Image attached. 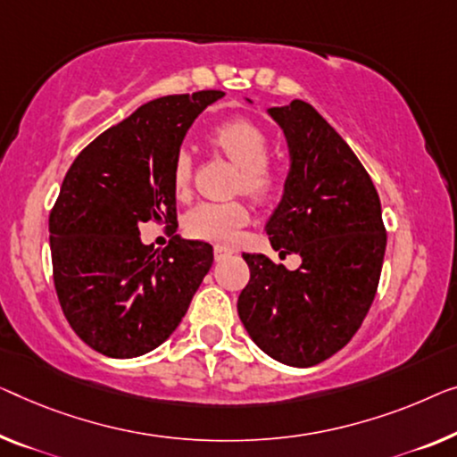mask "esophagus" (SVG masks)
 <instances>
[{"label": "esophagus", "mask_w": 457, "mask_h": 457, "mask_svg": "<svg viewBox=\"0 0 457 457\" xmlns=\"http://www.w3.org/2000/svg\"><path fill=\"white\" fill-rule=\"evenodd\" d=\"M213 254H215V261H223V258L231 254V250L226 248V246H215Z\"/></svg>", "instance_id": "34e87169"}]
</instances>
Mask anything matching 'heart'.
<instances>
[{
	"mask_svg": "<svg viewBox=\"0 0 457 457\" xmlns=\"http://www.w3.org/2000/svg\"><path fill=\"white\" fill-rule=\"evenodd\" d=\"M211 145L237 163L234 187L252 199L267 201L283 185V172L269 155V135L261 125L248 119L220 122L209 133ZM193 155L180 149L172 160V188L179 199H185L193 185ZM250 221V207L244 199L203 201L185 215V231L190 237L205 242L228 244L237 229Z\"/></svg>",
	"mask_w": 457,
	"mask_h": 457,
	"instance_id": "heart-1",
	"label": "heart"
}]
</instances>
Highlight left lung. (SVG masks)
Returning a JSON list of instances; mask_svg holds the SVG:
<instances>
[{
  "label": "left lung",
  "mask_w": 457,
  "mask_h": 457,
  "mask_svg": "<svg viewBox=\"0 0 457 457\" xmlns=\"http://www.w3.org/2000/svg\"><path fill=\"white\" fill-rule=\"evenodd\" d=\"M289 143L291 168L267 234L278 256L242 254L250 281L237 314L252 340L285 365L312 367L355 337L376 297L386 254L378 190L363 163L314 106L269 108Z\"/></svg>",
  "instance_id": "obj_1"
}]
</instances>
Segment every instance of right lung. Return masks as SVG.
Listing matches in <instances>:
<instances>
[{"label": "right lung", "mask_w": 457, "mask_h": 457, "mask_svg": "<svg viewBox=\"0 0 457 457\" xmlns=\"http://www.w3.org/2000/svg\"><path fill=\"white\" fill-rule=\"evenodd\" d=\"M221 96L201 90L147 102L67 170L49 215L54 291L76 335L102 355L160 346L213 264L207 242L174 236L163 250L145 246L139 223L179 228L172 160L193 120Z\"/></svg>", "instance_id": "add662e5"}]
</instances>
